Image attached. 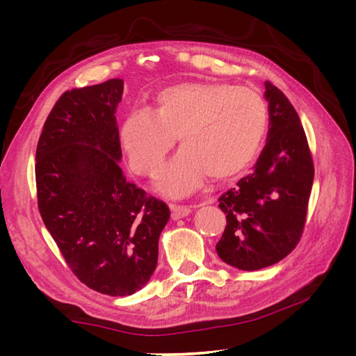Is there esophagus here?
<instances>
[{
    "mask_svg": "<svg viewBox=\"0 0 356 356\" xmlns=\"http://www.w3.org/2000/svg\"><path fill=\"white\" fill-rule=\"evenodd\" d=\"M169 208L172 211V220H179V218H184L187 215L191 212L190 207H186V204H169Z\"/></svg>",
    "mask_w": 356,
    "mask_h": 356,
    "instance_id": "1",
    "label": "esophagus"
}]
</instances>
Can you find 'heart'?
Segmentation results:
<instances>
[{"label":"heart","mask_w":356,"mask_h":356,"mask_svg":"<svg viewBox=\"0 0 356 356\" xmlns=\"http://www.w3.org/2000/svg\"><path fill=\"white\" fill-rule=\"evenodd\" d=\"M268 124L263 96L246 86L182 83L161 90L156 110L126 117L120 138L129 165L152 177L174 147L181 149L160 170L156 186L181 197L209 175L227 179L241 174L260 153Z\"/></svg>","instance_id":"1"}]
</instances>
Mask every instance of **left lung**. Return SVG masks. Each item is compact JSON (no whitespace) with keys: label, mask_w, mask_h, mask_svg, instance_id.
Wrapping results in <instances>:
<instances>
[{"label":"left lung","mask_w":356,"mask_h":356,"mask_svg":"<svg viewBox=\"0 0 356 356\" xmlns=\"http://www.w3.org/2000/svg\"><path fill=\"white\" fill-rule=\"evenodd\" d=\"M264 88L270 126L266 145L251 174L218 199L227 225L215 250L241 270L272 266L297 246L315 175L294 106L270 81Z\"/></svg>","instance_id":"1"}]
</instances>
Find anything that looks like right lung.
<instances>
[{
    "label": "right lung",
    "instance_id": "add662e5",
    "mask_svg": "<svg viewBox=\"0 0 356 356\" xmlns=\"http://www.w3.org/2000/svg\"><path fill=\"white\" fill-rule=\"evenodd\" d=\"M124 83L111 79L63 93L53 106L35 154L41 218L67 264L101 294L141 289L157 266L169 221L165 202L129 182L115 110Z\"/></svg>",
    "mask_w": 356,
    "mask_h": 356
}]
</instances>
